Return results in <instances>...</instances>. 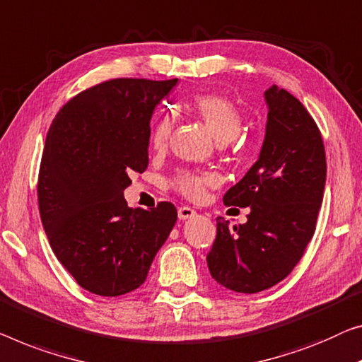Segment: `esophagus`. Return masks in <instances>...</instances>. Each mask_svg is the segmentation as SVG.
Instances as JSON below:
<instances>
[{
  "label": "esophagus",
  "mask_w": 362,
  "mask_h": 362,
  "mask_svg": "<svg viewBox=\"0 0 362 362\" xmlns=\"http://www.w3.org/2000/svg\"><path fill=\"white\" fill-rule=\"evenodd\" d=\"M195 214H197L195 209H192V208H188V206H180L179 208V219H182V221L190 219Z\"/></svg>",
  "instance_id": "34e87169"
}]
</instances>
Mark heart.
<instances>
[{
  "instance_id": "1",
  "label": "heart",
  "mask_w": 362,
  "mask_h": 362,
  "mask_svg": "<svg viewBox=\"0 0 362 362\" xmlns=\"http://www.w3.org/2000/svg\"><path fill=\"white\" fill-rule=\"evenodd\" d=\"M190 110L198 118H202L204 125L209 128L218 141H230L239 134L242 128V115L233 100L218 94L197 95L192 100ZM172 133V115L169 112H160L156 118L153 128V146L163 149L169 141ZM209 183H213V177L208 174H198L193 170H180L174 179L172 185L187 198L197 199L204 193Z\"/></svg>"
}]
</instances>
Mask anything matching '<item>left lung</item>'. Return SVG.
Listing matches in <instances>:
<instances>
[{"label": "left lung", "mask_w": 362, "mask_h": 362, "mask_svg": "<svg viewBox=\"0 0 362 362\" xmlns=\"http://www.w3.org/2000/svg\"><path fill=\"white\" fill-rule=\"evenodd\" d=\"M268 120L260 156L223 198L250 208L247 223L218 233L206 262L211 276L235 293L265 291L288 276L315 233L327 179L325 148L314 118L288 90H265Z\"/></svg>", "instance_id": "1"}]
</instances>
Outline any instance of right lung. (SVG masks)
Masks as SVG:
<instances>
[{
  "label": "right lung",
  "mask_w": 362,
  "mask_h": 362,
  "mask_svg": "<svg viewBox=\"0 0 362 362\" xmlns=\"http://www.w3.org/2000/svg\"><path fill=\"white\" fill-rule=\"evenodd\" d=\"M177 79H110L64 104L47 133L39 209L48 242L81 288L115 298L146 281L177 209H132L123 190L148 167L151 117Z\"/></svg>",
  "instance_id": "add662e5"
}]
</instances>
